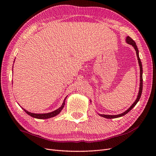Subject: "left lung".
Instances as JSON below:
<instances>
[{"label": "left lung", "mask_w": 156, "mask_h": 156, "mask_svg": "<svg viewBox=\"0 0 156 156\" xmlns=\"http://www.w3.org/2000/svg\"><path fill=\"white\" fill-rule=\"evenodd\" d=\"M126 43H127L128 44L131 45L133 47L135 51H136V56H137V59H138V62H139V65L140 67V87H139V93H138V96L137 98H136V100L134 101V103L133 104L131 105V106L128 108V109L126 110L125 112H124L123 113H121V114L117 115H101V114H99L98 115L103 117V118H106V119H116V118H119L121 117L122 116H124L125 115H126L127 112H129L132 108H133L137 102L139 101L140 98L141 96V94H142V91H143V66H142V63H141L140 59L139 58V50L137 48V46L136 45V43L133 41V40H132L129 36H127L126 39Z\"/></svg>", "instance_id": "1"}]
</instances>
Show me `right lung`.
Listing matches in <instances>:
<instances>
[{
    "label": "right lung",
    "instance_id": "add662e5",
    "mask_svg": "<svg viewBox=\"0 0 156 156\" xmlns=\"http://www.w3.org/2000/svg\"><path fill=\"white\" fill-rule=\"evenodd\" d=\"M66 97L65 98L64 100L62 103V105L60 106V107H59L58 109H56L53 112H48V113H43V114H36V113H32V112H29L28 111L25 110V108H23V107H21L23 110H24V111L27 113V114H28L29 115H30V116L33 117V118H35V119H50V118H52V117H54L56 115H58L59 113L61 112V111H62L63 109V108L65 105V101H66Z\"/></svg>",
    "mask_w": 156,
    "mask_h": 156
}]
</instances>
